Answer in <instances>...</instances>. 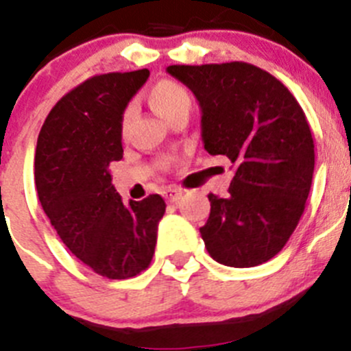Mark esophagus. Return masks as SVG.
Wrapping results in <instances>:
<instances>
[{
	"mask_svg": "<svg viewBox=\"0 0 351 351\" xmlns=\"http://www.w3.org/2000/svg\"><path fill=\"white\" fill-rule=\"evenodd\" d=\"M182 195L183 191H180V189H168V191H165V197L168 202H176Z\"/></svg>",
	"mask_w": 351,
	"mask_h": 351,
	"instance_id": "1",
	"label": "esophagus"
}]
</instances>
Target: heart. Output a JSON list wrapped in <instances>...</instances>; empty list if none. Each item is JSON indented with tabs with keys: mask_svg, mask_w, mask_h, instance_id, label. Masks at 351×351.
I'll return each instance as SVG.
<instances>
[{
	"mask_svg": "<svg viewBox=\"0 0 351 351\" xmlns=\"http://www.w3.org/2000/svg\"><path fill=\"white\" fill-rule=\"evenodd\" d=\"M149 101L159 116L165 117L166 121H171L176 114L191 112L192 109V95L182 83L175 80H160L150 88ZM135 117V107H124L121 114V133L126 135L131 123Z\"/></svg>",
	"mask_w": 351,
	"mask_h": 351,
	"instance_id": "heart-1",
	"label": "heart"
}]
</instances>
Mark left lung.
I'll return each mask as SVG.
<instances>
[{
	"mask_svg": "<svg viewBox=\"0 0 351 351\" xmlns=\"http://www.w3.org/2000/svg\"><path fill=\"white\" fill-rule=\"evenodd\" d=\"M195 95L204 149L235 175L227 197L209 194L202 241L213 260L235 268L271 260L304 211L315 166L308 121L277 77L245 62L169 65Z\"/></svg>",
	"mask_w": 351,
	"mask_h": 351,
	"instance_id": "8db88e82",
	"label": "left lung"
}]
</instances>
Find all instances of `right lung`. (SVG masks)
<instances>
[{
  "mask_svg": "<svg viewBox=\"0 0 351 351\" xmlns=\"http://www.w3.org/2000/svg\"><path fill=\"white\" fill-rule=\"evenodd\" d=\"M150 72L93 76L60 98L38 136V197L72 254L107 279H130L150 265L165 199L124 204L109 165L123 159L121 114Z\"/></svg>",
  "mask_w": 351,
  "mask_h": 351,
  "instance_id": "1",
  "label": "right lung"
}]
</instances>
